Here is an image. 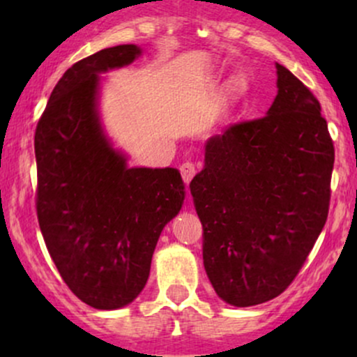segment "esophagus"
<instances>
[{
    "instance_id": "obj_1",
    "label": "esophagus",
    "mask_w": 357,
    "mask_h": 357,
    "mask_svg": "<svg viewBox=\"0 0 357 357\" xmlns=\"http://www.w3.org/2000/svg\"><path fill=\"white\" fill-rule=\"evenodd\" d=\"M179 171H181V176H183L184 183H190L191 179L195 178V174H196V166L192 165V162L186 161V162H183L181 166H179Z\"/></svg>"
}]
</instances>
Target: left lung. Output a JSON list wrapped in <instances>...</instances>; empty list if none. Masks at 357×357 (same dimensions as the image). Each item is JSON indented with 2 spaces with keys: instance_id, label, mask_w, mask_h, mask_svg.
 Listing matches in <instances>:
<instances>
[{
  "instance_id": "8db88e82",
  "label": "left lung",
  "mask_w": 357,
  "mask_h": 357,
  "mask_svg": "<svg viewBox=\"0 0 357 357\" xmlns=\"http://www.w3.org/2000/svg\"><path fill=\"white\" fill-rule=\"evenodd\" d=\"M267 116L206 142L190 188L203 225V261L228 304L272 301L294 282L326 225L334 144L314 93L277 63Z\"/></svg>"
}]
</instances>
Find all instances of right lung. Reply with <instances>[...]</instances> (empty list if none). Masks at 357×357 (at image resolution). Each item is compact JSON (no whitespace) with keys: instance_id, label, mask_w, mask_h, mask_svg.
<instances>
[{"instance_id":"1","label":"right lung","mask_w":357,"mask_h":357,"mask_svg":"<svg viewBox=\"0 0 357 357\" xmlns=\"http://www.w3.org/2000/svg\"><path fill=\"white\" fill-rule=\"evenodd\" d=\"M136 45L73 63L35 130L36 215L68 289L93 309L124 307L144 289L159 235L183 206L178 169L127 167L97 112L99 73L129 65Z\"/></svg>"}]
</instances>
